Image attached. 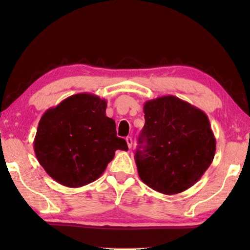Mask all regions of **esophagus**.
Instances as JSON below:
<instances>
[{
  "mask_svg": "<svg viewBox=\"0 0 250 250\" xmlns=\"http://www.w3.org/2000/svg\"><path fill=\"white\" fill-rule=\"evenodd\" d=\"M125 141H126V144H128V147L131 148V147H132V144H133V140H132V137L128 136V137H126V139H125Z\"/></svg>",
  "mask_w": 250,
  "mask_h": 250,
  "instance_id": "34e87169",
  "label": "esophagus"
}]
</instances>
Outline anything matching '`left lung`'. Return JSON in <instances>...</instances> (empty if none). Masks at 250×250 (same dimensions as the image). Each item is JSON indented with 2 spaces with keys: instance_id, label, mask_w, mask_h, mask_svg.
Masks as SVG:
<instances>
[{
  "instance_id": "8db88e82",
  "label": "left lung",
  "mask_w": 250,
  "mask_h": 250,
  "mask_svg": "<svg viewBox=\"0 0 250 250\" xmlns=\"http://www.w3.org/2000/svg\"><path fill=\"white\" fill-rule=\"evenodd\" d=\"M144 114L139 144L145 145L135 152L142 182L167 195L192 187L215 157L216 139L208 117L174 95L147 101Z\"/></svg>"
}]
</instances>
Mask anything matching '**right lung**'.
Wrapping results in <instances>:
<instances>
[{"instance_id":"obj_1","label":"right lung","mask_w":250,"mask_h":250,"mask_svg":"<svg viewBox=\"0 0 250 250\" xmlns=\"http://www.w3.org/2000/svg\"><path fill=\"white\" fill-rule=\"evenodd\" d=\"M107 102L92 93H77L47 109L33 142L37 161L57 183L79 188L97 180L116 150H128L117 137Z\"/></svg>"}]
</instances>
